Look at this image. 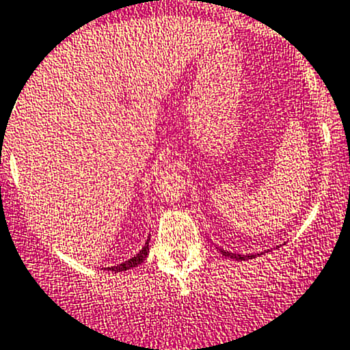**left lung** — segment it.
<instances>
[{
    "instance_id": "left-lung-1",
    "label": "left lung",
    "mask_w": 350,
    "mask_h": 350,
    "mask_svg": "<svg viewBox=\"0 0 350 350\" xmlns=\"http://www.w3.org/2000/svg\"><path fill=\"white\" fill-rule=\"evenodd\" d=\"M218 250H220V254H224L225 257H230V259L234 260H247V259H256V256H260V254H235V252H228V250H224L220 249V247H217Z\"/></svg>"
}]
</instances>
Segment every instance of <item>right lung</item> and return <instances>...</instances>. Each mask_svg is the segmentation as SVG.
Returning <instances> with one entry per match:
<instances>
[{"label":"right lung","mask_w":350,"mask_h":350,"mask_svg":"<svg viewBox=\"0 0 350 350\" xmlns=\"http://www.w3.org/2000/svg\"><path fill=\"white\" fill-rule=\"evenodd\" d=\"M149 242H150V237L147 239L146 245L140 249L139 254H135L133 257H130V259L125 260V262L116 264V266H111V267H107V269L108 271H115V273H120V271H129V269H133V267L140 266V264H142L144 260L147 259V256H149Z\"/></svg>","instance_id":"obj_1"}]
</instances>
